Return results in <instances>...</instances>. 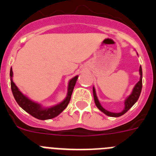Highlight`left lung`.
I'll list each match as a JSON object with an SVG mask.
<instances>
[{"label":"left lung","instance_id":"obj_1","mask_svg":"<svg viewBox=\"0 0 156 156\" xmlns=\"http://www.w3.org/2000/svg\"><path fill=\"white\" fill-rule=\"evenodd\" d=\"M140 80L138 81L137 84L135 85L134 88H133V92L130 95H129L128 98L126 99V101H125V108L122 110L121 112H119V113H114V112H108L107 110L103 108L102 106L101 105V104L99 103L98 100L97 98V96H96V93H95V90L94 88H93V93H94V102L96 106H97L98 108H99V110L104 112L105 115H108V116H112V117H119L122 115L123 114H125L129 108H131L132 106L136 103L137 100H138L139 97H140V92H141V89H142V69H141V66L140 67Z\"/></svg>","mask_w":156,"mask_h":156}]
</instances>
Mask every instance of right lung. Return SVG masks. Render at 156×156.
Returning <instances> with one entry per match:
<instances>
[{"mask_svg":"<svg viewBox=\"0 0 156 156\" xmlns=\"http://www.w3.org/2000/svg\"><path fill=\"white\" fill-rule=\"evenodd\" d=\"M12 74H13V72H12V68H11V77L12 76ZM77 79H78V76L73 78L69 81L68 88V95H67L66 98L62 102L61 104L58 105L54 106L52 108H48V109H42L39 105L29 100L26 96H24L21 92L19 91V90L18 89L16 85L14 83L12 80H11V88H12V94H13V96L16 99V102L19 104V105L23 109H24L27 112L30 114L32 116L35 117L37 119L45 120V119H50L56 117L67 107V105L69 103L70 99H71L72 93H73V88L75 87Z\"/></svg>","mask_w":156,"mask_h":156,"instance_id":"1","label":"right lung"}]
</instances>
